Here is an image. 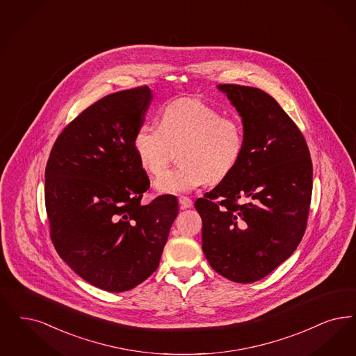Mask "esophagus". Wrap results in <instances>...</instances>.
<instances>
[{
    "label": "esophagus",
    "instance_id": "1",
    "mask_svg": "<svg viewBox=\"0 0 356 356\" xmlns=\"http://www.w3.org/2000/svg\"><path fill=\"white\" fill-rule=\"evenodd\" d=\"M179 204H180V207H181L183 209H186V208H191V207H192L193 201L189 199V197H186V196H180V197H179Z\"/></svg>",
    "mask_w": 356,
    "mask_h": 356
}]
</instances>
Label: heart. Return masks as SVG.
<instances>
[{
    "instance_id": "obj_1",
    "label": "heart",
    "mask_w": 356,
    "mask_h": 356,
    "mask_svg": "<svg viewBox=\"0 0 356 356\" xmlns=\"http://www.w3.org/2000/svg\"><path fill=\"white\" fill-rule=\"evenodd\" d=\"M134 147L143 168L159 175L172 151L179 149L181 164L159 176L160 193H183L199 185L218 183L236 170L245 149V129L236 118L193 98L168 103L157 126L144 124L134 138Z\"/></svg>"
}]
</instances>
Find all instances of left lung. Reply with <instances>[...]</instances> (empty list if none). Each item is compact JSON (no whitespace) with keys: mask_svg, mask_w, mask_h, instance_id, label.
<instances>
[{"mask_svg":"<svg viewBox=\"0 0 356 356\" xmlns=\"http://www.w3.org/2000/svg\"><path fill=\"white\" fill-rule=\"evenodd\" d=\"M242 116L245 149L236 170L195 207L202 252L222 277L250 284L270 274L302 240L313 193L303 134L261 88L218 85Z\"/></svg>","mask_w":356,"mask_h":356,"instance_id":"left-lung-1","label":"left lung"}]
</instances>
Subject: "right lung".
<instances>
[{
    "instance_id": "1",
    "label": "right lung",
    "mask_w": 356,
    "mask_h": 356,
    "mask_svg": "<svg viewBox=\"0 0 356 356\" xmlns=\"http://www.w3.org/2000/svg\"><path fill=\"white\" fill-rule=\"evenodd\" d=\"M152 99L147 86L110 94L59 134L44 171L50 238L88 284L122 293L156 270L177 199L142 205L149 179L134 138Z\"/></svg>"
}]
</instances>
